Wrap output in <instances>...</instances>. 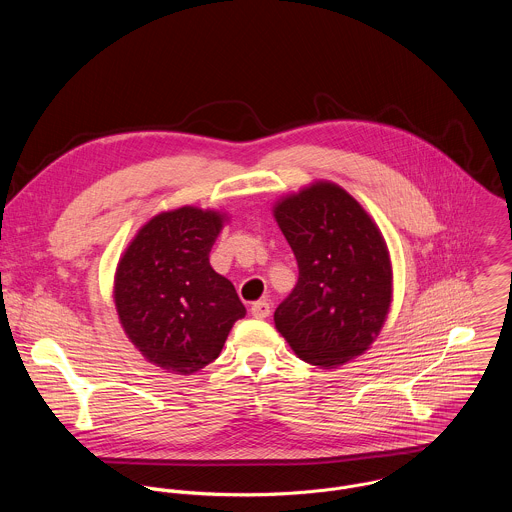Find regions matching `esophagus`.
Returning a JSON list of instances; mask_svg holds the SVG:
<instances>
[{
    "instance_id": "esophagus-1",
    "label": "esophagus",
    "mask_w": 512,
    "mask_h": 512,
    "mask_svg": "<svg viewBox=\"0 0 512 512\" xmlns=\"http://www.w3.org/2000/svg\"><path fill=\"white\" fill-rule=\"evenodd\" d=\"M269 312H271V306H269V302H265V300H259V302H255V304L251 306V316H253V318L263 320V318L269 316Z\"/></svg>"
}]
</instances>
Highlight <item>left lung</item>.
<instances>
[{"label":"left lung","mask_w":512,"mask_h":512,"mask_svg":"<svg viewBox=\"0 0 512 512\" xmlns=\"http://www.w3.org/2000/svg\"><path fill=\"white\" fill-rule=\"evenodd\" d=\"M273 216L300 269L275 328L304 362L336 369L369 350L387 320V243L367 210L326 180L277 200Z\"/></svg>","instance_id":"8db88e82"}]
</instances>
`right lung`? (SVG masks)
Wrapping results in <instances>:
<instances>
[{
  "mask_svg": "<svg viewBox=\"0 0 512 512\" xmlns=\"http://www.w3.org/2000/svg\"><path fill=\"white\" fill-rule=\"evenodd\" d=\"M225 212L180 206L145 223L121 255L113 298L119 322L143 358L192 375L221 354L247 314L235 285L208 261Z\"/></svg>",
  "mask_w": 512,
  "mask_h": 512,
  "instance_id": "obj_1",
  "label": "right lung"
}]
</instances>
